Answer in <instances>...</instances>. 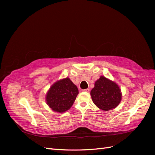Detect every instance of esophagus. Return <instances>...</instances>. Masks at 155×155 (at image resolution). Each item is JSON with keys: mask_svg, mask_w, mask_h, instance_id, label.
Listing matches in <instances>:
<instances>
[{"mask_svg": "<svg viewBox=\"0 0 155 155\" xmlns=\"http://www.w3.org/2000/svg\"><path fill=\"white\" fill-rule=\"evenodd\" d=\"M89 91H90V89H89V88H87V89H85V90H83V92H88Z\"/></svg>", "mask_w": 155, "mask_h": 155, "instance_id": "34e87169", "label": "esophagus"}]
</instances>
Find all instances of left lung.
I'll return each mask as SVG.
<instances>
[{"label": "left lung", "mask_w": 155, "mask_h": 155, "mask_svg": "<svg viewBox=\"0 0 155 155\" xmlns=\"http://www.w3.org/2000/svg\"><path fill=\"white\" fill-rule=\"evenodd\" d=\"M92 100L96 106L104 111L114 109L122 98L119 85L114 81L101 76L95 81L91 91Z\"/></svg>", "instance_id": "obj_1"}]
</instances>
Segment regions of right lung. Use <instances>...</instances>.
Here are the masks:
<instances>
[{
	"mask_svg": "<svg viewBox=\"0 0 155 155\" xmlns=\"http://www.w3.org/2000/svg\"><path fill=\"white\" fill-rule=\"evenodd\" d=\"M79 94L76 85L69 78L55 82L46 94V104L54 112H62L69 110Z\"/></svg>",
	"mask_w": 155,
	"mask_h": 155,
	"instance_id": "add662e5",
	"label": "right lung"
}]
</instances>
